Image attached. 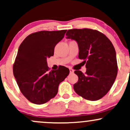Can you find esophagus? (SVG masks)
Returning <instances> with one entry per match:
<instances>
[{
    "instance_id": "esophagus-1",
    "label": "esophagus",
    "mask_w": 130,
    "mask_h": 130,
    "mask_svg": "<svg viewBox=\"0 0 130 130\" xmlns=\"http://www.w3.org/2000/svg\"><path fill=\"white\" fill-rule=\"evenodd\" d=\"M70 73H74V70L72 69V68H70Z\"/></svg>"
}]
</instances>
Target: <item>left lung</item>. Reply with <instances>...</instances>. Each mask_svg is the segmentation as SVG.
<instances>
[{
    "mask_svg": "<svg viewBox=\"0 0 130 130\" xmlns=\"http://www.w3.org/2000/svg\"><path fill=\"white\" fill-rule=\"evenodd\" d=\"M67 39L77 42L79 58L86 63L85 74L74 71L78 81L73 88L78 95L88 101L102 98L115 82L118 74V63L113 45L100 31L90 28L68 29Z\"/></svg>",
    "mask_w": 130,
    "mask_h": 130,
    "instance_id": "1",
    "label": "left lung"
}]
</instances>
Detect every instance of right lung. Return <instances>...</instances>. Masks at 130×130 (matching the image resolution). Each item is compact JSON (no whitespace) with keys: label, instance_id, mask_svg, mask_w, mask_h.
<instances>
[{"label":"right lung","instance_id":"right-lung-1","mask_svg":"<svg viewBox=\"0 0 130 130\" xmlns=\"http://www.w3.org/2000/svg\"><path fill=\"white\" fill-rule=\"evenodd\" d=\"M66 31L33 32L19 46L13 74L21 93L33 104H45L54 98L60 83L69 74V69L64 66L50 71L46 62V59L54 55L56 45L63 38Z\"/></svg>","mask_w":130,"mask_h":130}]
</instances>
